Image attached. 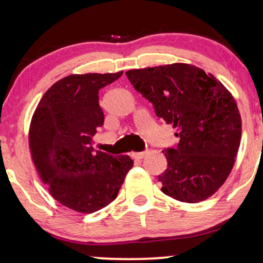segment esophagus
<instances>
[{
    "mask_svg": "<svg viewBox=\"0 0 263 263\" xmlns=\"http://www.w3.org/2000/svg\"><path fill=\"white\" fill-rule=\"evenodd\" d=\"M144 155H146V152H134L131 156H132V158H134V159H137V161H140V159L143 158Z\"/></svg>",
    "mask_w": 263,
    "mask_h": 263,
    "instance_id": "obj_1",
    "label": "esophagus"
}]
</instances>
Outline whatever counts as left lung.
Segmentation results:
<instances>
[{
	"label": "left lung",
	"mask_w": 263,
	"mask_h": 263,
	"mask_svg": "<svg viewBox=\"0 0 263 263\" xmlns=\"http://www.w3.org/2000/svg\"><path fill=\"white\" fill-rule=\"evenodd\" d=\"M129 83L176 128L179 142L163 151L162 192L184 203L205 200L224 184L241 140L236 101L211 74L176 63L128 70Z\"/></svg>",
	"instance_id": "1"
}]
</instances>
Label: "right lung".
Returning <instances> with one entry per match:
<instances>
[{
	"instance_id": "obj_1",
	"label": "right lung",
	"mask_w": 263,
	"mask_h": 263,
	"mask_svg": "<svg viewBox=\"0 0 263 263\" xmlns=\"http://www.w3.org/2000/svg\"><path fill=\"white\" fill-rule=\"evenodd\" d=\"M122 73L63 78L33 115L29 146L35 170L52 197L69 209L90 214L106 206L134 165L128 156L92 148V136L104 125L99 91Z\"/></svg>"
}]
</instances>
